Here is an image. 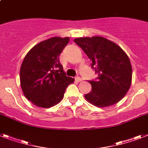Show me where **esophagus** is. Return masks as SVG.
Wrapping results in <instances>:
<instances>
[{
  "label": "esophagus",
  "mask_w": 148,
  "mask_h": 148,
  "mask_svg": "<svg viewBox=\"0 0 148 148\" xmlns=\"http://www.w3.org/2000/svg\"><path fill=\"white\" fill-rule=\"evenodd\" d=\"M75 80H76L77 82H81L82 81V78H80V77H75Z\"/></svg>",
  "instance_id": "34e87169"
}]
</instances>
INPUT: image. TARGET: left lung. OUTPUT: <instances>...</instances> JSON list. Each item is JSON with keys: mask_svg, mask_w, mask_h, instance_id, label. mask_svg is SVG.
Instances as JSON below:
<instances>
[{"mask_svg": "<svg viewBox=\"0 0 148 148\" xmlns=\"http://www.w3.org/2000/svg\"><path fill=\"white\" fill-rule=\"evenodd\" d=\"M92 62L98 77L89 81L90 93L84 96L97 107L119 103L128 91L132 80V68L127 54L113 42L102 36L80 37L74 39Z\"/></svg>", "mask_w": 148, "mask_h": 148, "instance_id": "8db88e82", "label": "left lung"}]
</instances>
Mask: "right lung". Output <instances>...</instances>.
Segmentation results:
<instances>
[{"instance_id":"right-lung-1","label":"right lung","mask_w":148,"mask_h":148,"mask_svg":"<svg viewBox=\"0 0 148 148\" xmlns=\"http://www.w3.org/2000/svg\"><path fill=\"white\" fill-rule=\"evenodd\" d=\"M69 37H52L32 47L20 67V86L24 96L33 105L50 108L62 101L67 86L74 78L67 77L59 55Z\"/></svg>"}]
</instances>
